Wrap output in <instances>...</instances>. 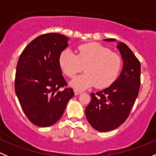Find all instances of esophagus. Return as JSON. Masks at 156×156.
<instances>
[{
  "label": "esophagus",
  "mask_w": 156,
  "mask_h": 156,
  "mask_svg": "<svg viewBox=\"0 0 156 156\" xmlns=\"http://www.w3.org/2000/svg\"><path fill=\"white\" fill-rule=\"evenodd\" d=\"M74 93H75L76 96H77V95H80L82 93V91H80V90H74Z\"/></svg>",
  "instance_id": "34e87169"
}]
</instances>
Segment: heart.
<instances>
[{
    "label": "heart",
    "mask_w": 156,
    "mask_h": 156,
    "mask_svg": "<svg viewBox=\"0 0 156 156\" xmlns=\"http://www.w3.org/2000/svg\"><path fill=\"white\" fill-rule=\"evenodd\" d=\"M59 64L63 72L73 77L86 66V73L75 77L70 85L83 90L95 84L97 88L109 87L116 80L122 66V59L107 47L96 44H83L77 48V55L69 49L60 53Z\"/></svg>",
    "instance_id": "1"
}]
</instances>
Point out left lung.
Here are the masks:
<instances>
[{
	"mask_svg": "<svg viewBox=\"0 0 156 156\" xmlns=\"http://www.w3.org/2000/svg\"><path fill=\"white\" fill-rule=\"evenodd\" d=\"M116 47L123 60L119 76L108 88L92 93L91 101L86 107L89 123L99 132L115 129L123 123L129 115L140 87V62L124 43H118Z\"/></svg>",
	"mask_w": 156,
	"mask_h": 156,
	"instance_id": "1",
	"label": "left lung"
}]
</instances>
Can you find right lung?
Masks as SVG:
<instances>
[{
  "label": "right lung",
  "mask_w": 156,
  "mask_h": 156,
  "mask_svg": "<svg viewBox=\"0 0 156 156\" xmlns=\"http://www.w3.org/2000/svg\"><path fill=\"white\" fill-rule=\"evenodd\" d=\"M69 38L50 33L37 37L24 48L19 57L15 75V93L22 109L33 124L53 126L61 118L72 88L62 75L59 57L68 47Z\"/></svg>",
  "instance_id": "1"
}]
</instances>
